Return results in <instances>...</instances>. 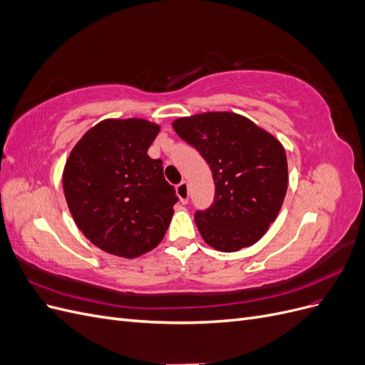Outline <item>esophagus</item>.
Returning <instances> with one entry per match:
<instances>
[{"label":"esophagus","mask_w":365,"mask_h":365,"mask_svg":"<svg viewBox=\"0 0 365 365\" xmlns=\"http://www.w3.org/2000/svg\"><path fill=\"white\" fill-rule=\"evenodd\" d=\"M176 195H178L180 201L182 204L189 202V184H187L185 181H181L178 185H176Z\"/></svg>","instance_id":"esophagus-1"}]
</instances>
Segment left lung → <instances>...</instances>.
Masks as SVG:
<instances>
[{
    "label": "left lung",
    "mask_w": 365,
    "mask_h": 365,
    "mask_svg": "<svg viewBox=\"0 0 365 365\" xmlns=\"http://www.w3.org/2000/svg\"><path fill=\"white\" fill-rule=\"evenodd\" d=\"M172 126L200 150L213 173L215 202L195 215L202 239L222 252L256 244L277 217L288 190L282 143L250 118L228 111L180 117Z\"/></svg>",
    "instance_id": "1"
}]
</instances>
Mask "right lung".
<instances>
[{
  "label": "right lung",
  "mask_w": 365,
  "mask_h": 365,
  "mask_svg": "<svg viewBox=\"0 0 365 365\" xmlns=\"http://www.w3.org/2000/svg\"><path fill=\"white\" fill-rule=\"evenodd\" d=\"M160 125L106 118L85 132L65 163V200L83 236L105 252L135 259L163 240L178 201L161 160L148 149Z\"/></svg>",
  "instance_id": "obj_1"
}]
</instances>
